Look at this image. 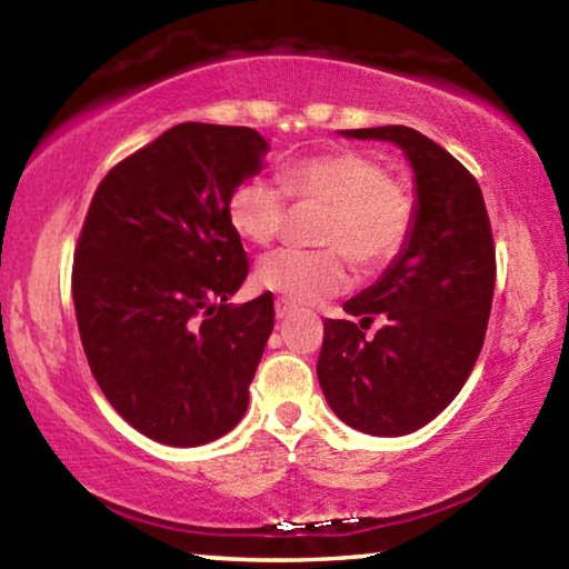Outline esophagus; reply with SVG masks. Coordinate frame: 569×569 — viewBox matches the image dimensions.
Wrapping results in <instances>:
<instances>
[{
    "mask_svg": "<svg viewBox=\"0 0 569 569\" xmlns=\"http://www.w3.org/2000/svg\"><path fill=\"white\" fill-rule=\"evenodd\" d=\"M293 313H296V306L283 301V298H278V301H276V316H278V319H288V316H293Z\"/></svg>",
    "mask_w": 569,
    "mask_h": 569,
    "instance_id": "34e87169",
    "label": "esophagus"
}]
</instances>
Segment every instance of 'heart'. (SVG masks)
<instances>
[{
    "instance_id": "1",
    "label": "heart",
    "mask_w": 569,
    "mask_h": 569,
    "mask_svg": "<svg viewBox=\"0 0 569 569\" xmlns=\"http://www.w3.org/2000/svg\"><path fill=\"white\" fill-rule=\"evenodd\" d=\"M288 198L326 206L319 250H278L261 261L256 281L291 303L313 306L351 286V261L379 271L409 243L417 196L389 178L379 158L356 148H333L298 158L278 172ZM228 223L253 246H268L286 223V198L266 180H246L228 196Z\"/></svg>"
}]
</instances>
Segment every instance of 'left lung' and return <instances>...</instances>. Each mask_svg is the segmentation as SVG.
<instances>
[{
	"label": "left lung",
	"mask_w": 569,
	"mask_h": 569,
	"mask_svg": "<svg viewBox=\"0 0 569 569\" xmlns=\"http://www.w3.org/2000/svg\"><path fill=\"white\" fill-rule=\"evenodd\" d=\"M387 140L413 170L417 223L373 286L343 303L353 321H323L319 383L336 417L373 437H403L445 411L475 369L495 296V240L485 198L457 158L403 124L341 130Z\"/></svg>",
	"instance_id": "left-lung-1"
}]
</instances>
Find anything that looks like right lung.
Here are the masks:
<instances>
[{"instance_id": "obj_1", "label": "right lung", "mask_w": 569, "mask_h": 569, "mask_svg": "<svg viewBox=\"0 0 569 569\" xmlns=\"http://www.w3.org/2000/svg\"><path fill=\"white\" fill-rule=\"evenodd\" d=\"M253 128L182 122L118 162L74 248L84 356L120 417L168 447L228 435L248 409L273 296L233 306L248 256L228 196L263 168Z\"/></svg>"}]
</instances>
